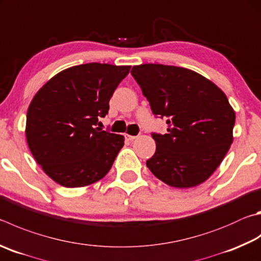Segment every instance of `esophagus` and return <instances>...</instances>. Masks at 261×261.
I'll return each instance as SVG.
<instances>
[{"label": "esophagus", "instance_id": "1", "mask_svg": "<svg viewBox=\"0 0 261 261\" xmlns=\"http://www.w3.org/2000/svg\"><path fill=\"white\" fill-rule=\"evenodd\" d=\"M125 138L127 139V140H130V141H132V140H135L137 137L136 136H131V135H125Z\"/></svg>", "mask_w": 261, "mask_h": 261}]
</instances>
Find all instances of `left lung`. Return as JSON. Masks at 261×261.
Returning a JSON list of instances; mask_svg holds the SVG:
<instances>
[{
  "label": "left lung",
  "instance_id": "left-lung-1",
  "mask_svg": "<svg viewBox=\"0 0 261 261\" xmlns=\"http://www.w3.org/2000/svg\"><path fill=\"white\" fill-rule=\"evenodd\" d=\"M131 74L153 114L167 118V134H151L156 150L147 167L171 187L204 182L233 143L235 112L226 94L210 80L177 66L144 64Z\"/></svg>",
  "mask_w": 261,
  "mask_h": 261
}]
</instances>
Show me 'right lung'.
<instances>
[{
  "instance_id": "obj_1",
  "label": "right lung",
  "mask_w": 261,
  "mask_h": 261,
  "mask_svg": "<svg viewBox=\"0 0 261 261\" xmlns=\"http://www.w3.org/2000/svg\"><path fill=\"white\" fill-rule=\"evenodd\" d=\"M131 66L90 63L55 75L27 111V144L37 164L64 187H83L110 171L124 137L96 127Z\"/></svg>"
}]
</instances>
